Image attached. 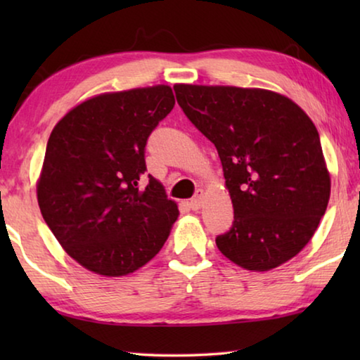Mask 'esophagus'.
Returning a JSON list of instances; mask_svg holds the SVG:
<instances>
[{
	"label": "esophagus",
	"mask_w": 360,
	"mask_h": 360,
	"mask_svg": "<svg viewBox=\"0 0 360 360\" xmlns=\"http://www.w3.org/2000/svg\"><path fill=\"white\" fill-rule=\"evenodd\" d=\"M203 195H205V192L202 191V188H198L197 192H195V195L193 197L191 198V208L193 210V211H197V210H200L202 208V205H203Z\"/></svg>",
	"instance_id": "34e87169"
}]
</instances>
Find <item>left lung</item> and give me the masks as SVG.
<instances>
[{
  "instance_id": "obj_1",
  "label": "left lung",
  "mask_w": 360,
  "mask_h": 360,
  "mask_svg": "<svg viewBox=\"0 0 360 360\" xmlns=\"http://www.w3.org/2000/svg\"><path fill=\"white\" fill-rule=\"evenodd\" d=\"M173 89L222 163L235 217L216 238L219 251L249 271H270L295 257L313 238L330 198V173L313 120L273 90Z\"/></svg>"
}]
</instances>
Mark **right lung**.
<instances>
[{
	"mask_svg": "<svg viewBox=\"0 0 360 360\" xmlns=\"http://www.w3.org/2000/svg\"><path fill=\"white\" fill-rule=\"evenodd\" d=\"M174 103L165 84L106 92L79 103L53 127L38 205L65 252L95 275L139 270L179 216L160 181L149 174L143 182L146 141Z\"/></svg>",
	"mask_w": 360,
	"mask_h": 360,
	"instance_id": "right-lung-1",
	"label": "right lung"
}]
</instances>
